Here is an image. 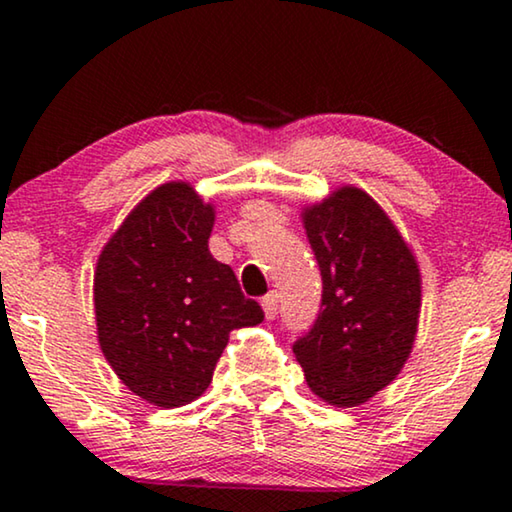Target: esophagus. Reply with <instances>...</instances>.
Listing matches in <instances>:
<instances>
[{
  "label": "esophagus",
  "instance_id": "1",
  "mask_svg": "<svg viewBox=\"0 0 512 512\" xmlns=\"http://www.w3.org/2000/svg\"><path fill=\"white\" fill-rule=\"evenodd\" d=\"M277 293L275 291H270L268 296H263V300H261V305H263V312H265V317L268 319H275V314H277Z\"/></svg>",
  "mask_w": 512,
  "mask_h": 512
}]
</instances>
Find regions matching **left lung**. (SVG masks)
<instances>
[{
    "mask_svg": "<svg viewBox=\"0 0 512 512\" xmlns=\"http://www.w3.org/2000/svg\"><path fill=\"white\" fill-rule=\"evenodd\" d=\"M303 219L324 291L293 354L314 394L354 408L408 361L422 303L419 270L389 216L359 188H340Z\"/></svg>",
    "mask_w": 512,
    "mask_h": 512,
    "instance_id": "obj_1",
    "label": "left lung"
}]
</instances>
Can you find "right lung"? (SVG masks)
<instances>
[{
  "mask_svg": "<svg viewBox=\"0 0 512 512\" xmlns=\"http://www.w3.org/2000/svg\"><path fill=\"white\" fill-rule=\"evenodd\" d=\"M214 209L184 181L158 186L104 247L95 272L100 347L132 394L158 408L202 396L233 328L263 310L209 254Z\"/></svg>",
  "mask_w": 512,
  "mask_h": 512,
  "instance_id": "1",
  "label": "right lung"
}]
</instances>
